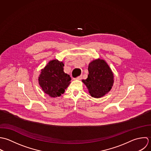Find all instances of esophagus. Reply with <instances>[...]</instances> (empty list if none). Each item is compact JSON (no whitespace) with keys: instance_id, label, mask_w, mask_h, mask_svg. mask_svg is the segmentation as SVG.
<instances>
[{"instance_id":"1","label":"esophagus","mask_w":151,"mask_h":151,"mask_svg":"<svg viewBox=\"0 0 151 151\" xmlns=\"http://www.w3.org/2000/svg\"><path fill=\"white\" fill-rule=\"evenodd\" d=\"M82 79V76H78L76 78H73V80H81Z\"/></svg>"}]
</instances>
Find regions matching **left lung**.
<instances>
[{"label": "left lung", "instance_id": "left-lung-1", "mask_svg": "<svg viewBox=\"0 0 151 151\" xmlns=\"http://www.w3.org/2000/svg\"><path fill=\"white\" fill-rule=\"evenodd\" d=\"M88 78L82 80L91 97L100 98L108 93L113 85L114 75L106 61L100 58L91 61Z\"/></svg>", "mask_w": 151, "mask_h": 151}]
</instances>
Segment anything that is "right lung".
<instances>
[{
    "label": "right lung",
    "instance_id": "add662e5",
    "mask_svg": "<svg viewBox=\"0 0 151 151\" xmlns=\"http://www.w3.org/2000/svg\"><path fill=\"white\" fill-rule=\"evenodd\" d=\"M64 64L57 60H50L41 70L38 83L42 91L50 97H55L64 93L71 78L63 72Z\"/></svg>",
    "mask_w": 151,
    "mask_h": 151
}]
</instances>
